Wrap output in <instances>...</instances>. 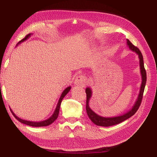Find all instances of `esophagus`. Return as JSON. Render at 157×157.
<instances>
[{"instance_id": "34e87169", "label": "esophagus", "mask_w": 157, "mask_h": 157, "mask_svg": "<svg viewBox=\"0 0 157 157\" xmlns=\"http://www.w3.org/2000/svg\"><path fill=\"white\" fill-rule=\"evenodd\" d=\"M87 83V78L86 76H84L83 75H79L78 77L76 78L75 84L77 86H84Z\"/></svg>"}]
</instances>
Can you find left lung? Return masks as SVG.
<instances>
[{
  "label": "left lung",
  "instance_id": "obj_1",
  "mask_svg": "<svg viewBox=\"0 0 157 157\" xmlns=\"http://www.w3.org/2000/svg\"><path fill=\"white\" fill-rule=\"evenodd\" d=\"M127 44L129 46L130 50L136 52V54H138L139 58H140V69H141V74L142 76V83L140 88V92L139 94L138 98H137V101L135 103L134 106L131 109L130 111H128L126 114L119 117H111V118H106V117H102L101 116H99L97 114L95 113L89 107V100L90 98L92 96V91L91 89L90 88H87L86 89V113L88 115L90 118V119L94 122L95 124L98 126H111L113 125H116L119 124V123L124 121L125 120L129 118L132 116H133L134 114L136 113V111L138 110V109L141 105V103L142 101V99H143V95L145 90V84L147 81V74H146V71L144 67V58L143 56L140 49L137 48V47L135 46L133 44L132 42L127 39Z\"/></svg>",
  "mask_w": 157,
  "mask_h": 157
}]
</instances>
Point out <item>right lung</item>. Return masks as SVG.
I'll return each instance as SVG.
<instances>
[{
  "mask_svg": "<svg viewBox=\"0 0 157 157\" xmlns=\"http://www.w3.org/2000/svg\"><path fill=\"white\" fill-rule=\"evenodd\" d=\"M31 36V34H28L25 37L24 39H21L20 42H18V43H21V42H23L25 41V40H27L28 38H29V36ZM71 89V87L69 86L67 87V88H66L64 91L63 92L62 94H61V96L59 99V101H58V105H57V107L56 108V110L54 113L53 115H52V117H50L48 119H47L46 121H41V122H31V121H25V120H22L21 119V118H20L19 117H17V116H16L15 114H14L12 111L10 109V111L12 113V115H13V117H15L17 121H20V122L23 123V124H27V125H29V126H33V127H40V126H48L51 124H52L57 118H58V117L59 115V108H60V105H61V101H62L63 98L66 96V94H67L69 92V90Z\"/></svg>",
  "mask_w": 157,
  "mask_h": 157,
  "instance_id": "add662e5",
  "label": "right lung"
}]
</instances>
